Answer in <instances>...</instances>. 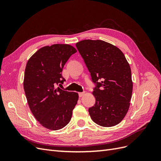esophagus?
Segmentation results:
<instances>
[{
	"mask_svg": "<svg viewBox=\"0 0 161 161\" xmlns=\"http://www.w3.org/2000/svg\"><path fill=\"white\" fill-rule=\"evenodd\" d=\"M84 95H85V92H79V97H82Z\"/></svg>",
	"mask_w": 161,
	"mask_h": 161,
	"instance_id": "34e87169",
	"label": "esophagus"
}]
</instances>
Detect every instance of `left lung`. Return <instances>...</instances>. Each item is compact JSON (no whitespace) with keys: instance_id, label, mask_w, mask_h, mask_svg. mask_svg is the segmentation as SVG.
<instances>
[{"instance_id":"8db88e82","label":"left lung","mask_w":161,"mask_h":161,"mask_svg":"<svg viewBox=\"0 0 161 161\" xmlns=\"http://www.w3.org/2000/svg\"><path fill=\"white\" fill-rule=\"evenodd\" d=\"M76 46L97 85L92 92L95 104L89 109L91 119L103 127L116 125L130 105L133 82L129 63L118 47L103 40H85Z\"/></svg>"}]
</instances>
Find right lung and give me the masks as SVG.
I'll return each mask as SVG.
<instances>
[{"label":"right lung","instance_id":"1","mask_svg":"<svg viewBox=\"0 0 161 161\" xmlns=\"http://www.w3.org/2000/svg\"><path fill=\"white\" fill-rule=\"evenodd\" d=\"M77 51L69 44L41 47L28 60L23 87L30 109L43 127L62 129L69 123L79 94L55 88L65 80L61 72L69 58Z\"/></svg>","mask_w":161,"mask_h":161}]
</instances>
